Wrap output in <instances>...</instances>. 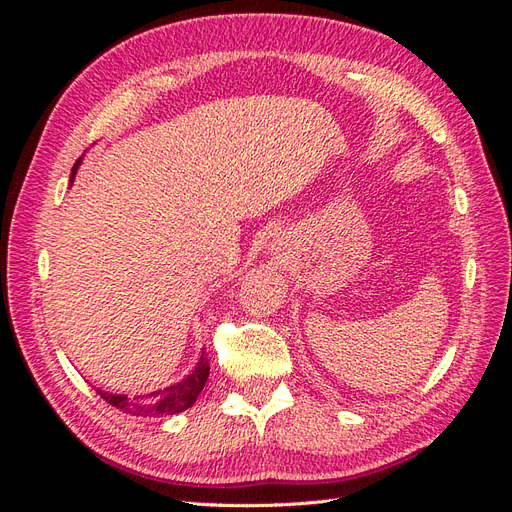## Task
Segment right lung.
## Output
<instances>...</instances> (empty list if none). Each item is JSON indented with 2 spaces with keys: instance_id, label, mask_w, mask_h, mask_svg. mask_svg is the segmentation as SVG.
I'll list each match as a JSON object with an SVG mask.
<instances>
[{
  "instance_id": "1",
  "label": "right lung",
  "mask_w": 512,
  "mask_h": 512,
  "mask_svg": "<svg viewBox=\"0 0 512 512\" xmlns=\"http://www.w3.org/2000/svg\"><path fill=\"white\" fill-rule=\"evenodd\" d=\"M79 166H81V160L76 162L74 168H72L70 185L74 183L76 170H79ZM207 378H209V361L205 359V352H203L190 374L185 376L183 380H179L177 384L166 386V389L145 393V395H132V397L98 389V395L106 401V404H111L117 410L132 414V416H145V418L173 416V414H179V412L188 410L196 404L198 395L203 393V389H205Z\"/></svg>"
}]
</instances>
